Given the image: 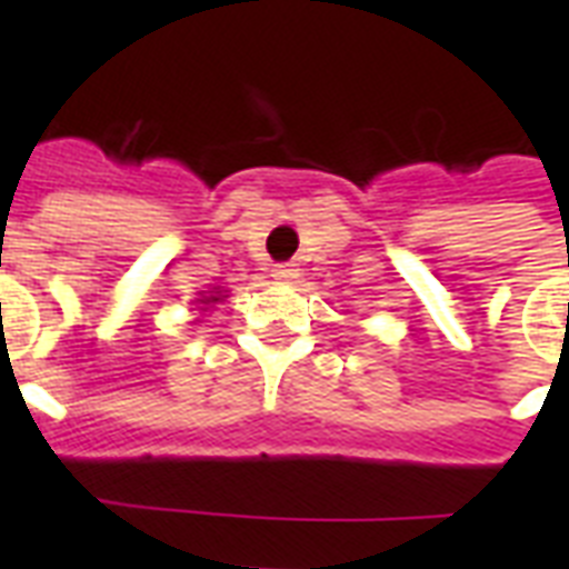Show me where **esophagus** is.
Returning <instances> with one entry per match:
<instances>
[{
    "label": "esophagus",
    "instance_id": "34e87169",
    "mask_svg": "<svg viewBox=\"0 0 569 569\" xmlns=\"http://www.w3.org/2000/svg\"><path fill=\"white\" fill-rule=\"evenodd\" d=\"M271 277H274V280H295V277H298V268L289 266V262H280V266L271 268Z\"/></svg>",
    "mask_w": 569,
    "mask_h": 569
}]
</instances>
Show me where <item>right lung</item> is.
I'll use <instances>...</instances> for the list:
<instances>
[{
	"label": "right lung",
	"instance_id": "right-lung-1",
	"mask_svg": "<svg viewBox=\"0 0 569 569\" xmlns=\"http://www.w3.org/2000/svg\"><path fill=\"white\" fill-rule=\"evenodd\" d=\"M200 301H203V303H214V301H221V298H218V295H209V298H200Z\"/></svg>",
	"mask_w": 569,
	"mask_h": 569
}]
</instances>
